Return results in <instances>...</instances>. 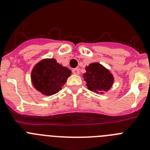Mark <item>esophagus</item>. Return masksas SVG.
<instances>
[{
    "mask_svg": "<svg viewBox=\"0 0 150 150\" xmlns=\"http://www.w3.org/2000/svg\"><path fill=\"white\" fill-rule=\"evenodd\" d=\"M72 72L74 74H76V75H78L79 74V68L76 67V68H74L72 70Z\"/></svg>",
    "mask_w": 150,
    "mask_h": 150,
    "instance_id": "obj_1",
    "label": "esophagus"
}]
</instances>
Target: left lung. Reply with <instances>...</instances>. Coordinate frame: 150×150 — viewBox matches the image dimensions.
I'll use <instances>...</instances> for the list:
<instances>
[{
  "mask_svg": "<svg viewBox=\"0 0 150 150\" xmlns=\"http://www.w3.org/2000/svg\"><path fill=\"white\" fill-rule=\"evenodd\" d=\"M86 72L83 74L86 86L90 91L103 94L112 86L114 79L107 68L99 63H91L86 67Z\"/></svg>",
  "mask_w": 150,
  "mask_h": 150,
  "instance_id": "1",
  "label": "left lung"
}]
</instances>
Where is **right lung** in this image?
Instances as JSON below:
<instances>
[{"instance_id": "1", "label": "right lung", "mask_w": 150, "mask_h": 150, "mask_svg": "<svg viewBox=\"0 0 150 150\" xmlns=\"http://www.w3.org/2000/svg\"><path fill=\"white\" fill-rule=\"evenodd\" d=\"M71 71L57 63L54 59L40 61L31 71V82L38 91L44 95L59 92L71 76Z\"/></svg>"}]
</instances>
